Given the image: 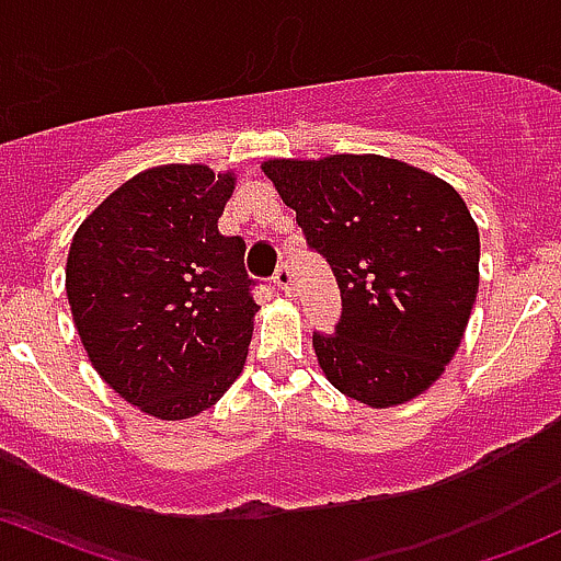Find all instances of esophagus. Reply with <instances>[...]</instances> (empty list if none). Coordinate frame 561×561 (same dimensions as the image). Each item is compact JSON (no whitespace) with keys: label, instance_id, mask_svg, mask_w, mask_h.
Segmentation results:
<instances>
[{"label":"esophagus","instance_id":"1","mask_svg":"<svg viewBox=\"0 0 561 561\" xmlns=\"http://www.w3.org/2000/svg\"><path fill=\"white\" fill-rule=\"evenodd\" d=\"M274 285L279 287L285 296H290V293H293V268H290V265H279V268H276Z\"/></svg>","mask_w":561,"mask_h":561}]
</instances>
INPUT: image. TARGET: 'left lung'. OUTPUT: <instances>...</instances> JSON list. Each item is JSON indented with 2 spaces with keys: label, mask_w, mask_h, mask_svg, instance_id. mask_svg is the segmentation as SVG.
<instances>
[{
  "label": "left lung",
  "mask_w": 561,
  "mask_h": 561,
  "mask_svg": "<svg viewBox=\"0 0 561 561\" xmlns=\"http://www.w3.org/2000/svg\"><path fill=\"white\" fill-rule=\"evenodd\" d=\"M260 168L342 290L336 333L312 336L328 382L375 410L432 388L478 298L480 233L463 197L380 154L274 157Z\"/></svg>",
  "instance_id": "obj_1"
}]
</instances>
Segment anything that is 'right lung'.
Masks as SVG:
<instances>
[{
  "label": "right lung",
  "mask_w": 561,
  "mask_h": 561,
  "mask_svg": "<svg viewBox=\"0 0 561 561\" xmlns=\"http://www.w3.org/2000/svg\"><path fill=\"white\" fill-rule=\"evenodd\" d=\"M236 173L157 165L89 214L67 254L72 320L94 371L160 421L217 404L244 369L257 304L247 244L219 233Z\"/></svg>",
  "instance_id": "right-lung-1"
}]
</instances>
